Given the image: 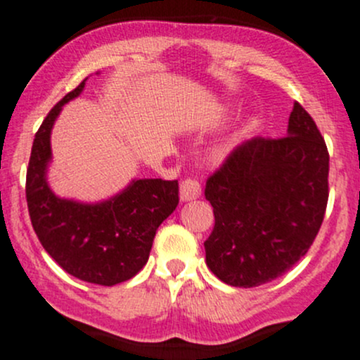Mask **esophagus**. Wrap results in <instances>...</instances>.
<instances>
[{"mask_svg": "<svg viewBox=\"0 0 360 360\" xmlns=\"http://www.w3.org/2000/svg\"><path fill=\"white\" fill-rule=\"evenodd\" d=\"M200 193H202V188H200V183H198V179H195V177H186V179L181 181L179 195L183 202L195 200V198L200 197Z\"/></svg>", "mask_w": 360, "mask_h": 360, "instance_id": "34e87169", "label": "esophagus"}]
</instances>
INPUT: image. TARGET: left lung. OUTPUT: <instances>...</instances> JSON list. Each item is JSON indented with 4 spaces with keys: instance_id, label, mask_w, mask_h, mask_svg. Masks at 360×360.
I'll list each match as a JSON object with an SVG mask.
<instances>
[{
    "instance_id": "1",
    "label": "left lung",
    "mask_w": 360,
    "mask_h": 360,
    "mask_svg": "<svg viewBox=\"0 0 360 360\" xmlns=\"http://www.w3.org/2000/svg\"><path fill=\"white\" fill-rule=\"evenodd\" d=\"M328 176L324 137L294 103L288 136L240 144L207 179L214 228L203 245L210 271L233 288H256L291 270L321 230Z\"/></svg>"
}]
</instances>
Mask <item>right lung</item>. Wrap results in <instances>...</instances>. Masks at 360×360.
<instances>
[{"label": "right lung", "instance_id": "1", "mask_svg": "<svg viewBox=\"0 0 360 360\" xmlns=\"http://www.w3.org/2000/svg\"><path fill=\"white\" fill-rule=\"evenodd\" d=\"M86 78L43 120L32 143L25 198L38 240L52 259L79 281L116 285L143 270L155 233L179 203L177 181L137 179L111 200L85 205L56 197L45 179L50 132L66 103L79 96Z\"/></svg>", "mask_w": 360, "mask_h": 360}]
</instances>
